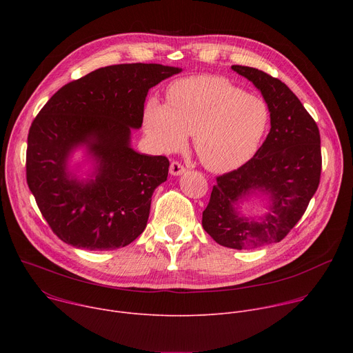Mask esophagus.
<instances>
[{
	"instance_id": "34e87169",
	"label": "esophagus",
	"mask_w": 353,
	"mask_h": 353,
	"mask_svg": "<svg viewBox=\"0 0 353 353\" xmlns=\"http://www.w3.org/2000/svg\"><path fill=\"white\" fill-rule=\"evenodd\" d=\"M170 174H173V176H180V174H183L184 172H185V168L180 163V162H177V161H173L172 163H170Z\"/></svg>"
}]
</instances>
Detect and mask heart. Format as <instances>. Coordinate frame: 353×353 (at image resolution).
<instances>
[{
	"mask_svg": "<svg viewBox=\"0 0 353 353\" xmlns=\"http://www.w3.org/2000/svg\"><path fill=\"white\" fill-rule=\"evenodd\" d=\"M168 105L150 100L145 108L146 134L163 154L177 152L194 135V148L208 169L228 170L257 152L271 113L265 100L245 93L218 75H194L173 82Z\"/></svg>",
	"mask_w": 353,
	"mask_h": 353,
	"instance_id": "heart-1",
	"label": "heart"
}]
</instances>
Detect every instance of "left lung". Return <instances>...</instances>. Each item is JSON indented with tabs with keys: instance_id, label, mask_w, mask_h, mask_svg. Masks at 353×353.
Wrapping results in <instances>:
<instances>
[{
	"instance_id": "8db88e82",
	"label": "left lung",
	"mask_w": 353,
	"mask_h": 353,
	"mask_svg": "<svg viewBox=\"0 0 353 353\" xmlns=\"http://www.w3.org/2000/svg\"><path fill=\"white\" fill-rule=\"evenodd\" d=\"M232 70L261 92L270 108L271 130L253 158L216 177L203 226L218 244L248 250L281 241L306 212L320 184V131L282 81L251 67L232 65ZM257 192L270 199L269 214L260 223L236 211L239 202Z\"/></svg>"
}]
</instances>
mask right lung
Here are the masks:
<instances>
[{
	"label": "right lung",
	"mask_w": 353,
	"mask_h": 353,
	"mask_svg": "<svg viewBox=\"0 0 353 353\" xmlns=\"http://www.w3.org/2000/svg\"><path fill=\"white\" fill-rule=\"evenodd\" d=\"M181 70L162 64L99 68L64 85L33 120L26 181L48 226L64 243L90 251L116 250L145 229L155 188L169 159L138 154L131 128H141L148 90ZM86 144L95 179L81 182L68 158Z\"/></svg>",
	"instance_id": "right-lung-1"
}]
</instances>
